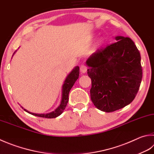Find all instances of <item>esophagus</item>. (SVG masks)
<instances>
[{
	"label": "esophagus",
	"mask_w": 154,
	"mask_h": 154,
	"mask_svg": "<svg viewBox=\"0 0 154 154\" xmlns=\"http://www.w3.org/2000/svg\"><path fill=\"white\" fill-rule=\"evenodd\" d=\"M80 70L81 73L85 74V73H86V71H87V67H86V66H85V65H82V66H80Z\"/></svg>",
	"instance_id": "esophagus-1"
}]
</instances>
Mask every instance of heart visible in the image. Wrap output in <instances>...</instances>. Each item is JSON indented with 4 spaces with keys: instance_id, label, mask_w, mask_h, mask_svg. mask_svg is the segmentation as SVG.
Instances as JSON below:
<instances>
[{
    "instance_id": "b5f03b06",
    "label": "heart",
    "mask_w": 154,
    "mask_h": 154,
    "mask_svg": "<svg viewBox=\"0 0 154 154\" xmlns=\"http://www.w3.org/2000/svg\"><path fill=\"white\" fill-rule=\"evenodd\" d=\"M104 39L100 38V39H98V40L97 42V43H96V44H97V47H100V46H102L104 44Z\"/></svg>"
}]
</instances>
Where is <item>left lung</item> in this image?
<instances>
[{"instance_id":"8db88e82","label":"left lung","mask_w":154,"mask_h":154,"mask_svg":"<svg viewBox=\"0 0 154 154\" xmlns=\"http://www.w3.org/2000/svg\"><path fill=\"white\" fill-rule=\"evenodd\" d=\"M115 39L117 42L96 51L86 62L92 81V102L106 112L131 103L142 80L141 56L134 42L123 36Z\"/></svg>"}]
</instances>
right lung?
Returning a JSON list of instances; mask_svg holds the SVG:
<instances>
[{
  "label": "right lung",
  "mask_w": 154,
  "mask_h": 154,
  "mask_svg": "<svg viewBox=\"0 0 154 154\" xmlns=\"http://www.w3.org/2000/svg\"><path fill=\"white\" fill-rule=\"evenodd\" d=\"M15 52L16 51H14V53H15ZM14 53L13 54V55L14 54ZM79 74H80L79 67H78V66H76V67H75L70 72V73L68 75L67 77L66 78L64 82H63L62 85V98H61L60 104L54 111H52L51 112L45 113V114H37V113L31 112L21 106L22 107V109H24L25 111L27 112L28 113H29V114H31L35 116H37V117H39L51 119V118H56L57 117H58V116H60L63 112L66 105H67V103L69 100V98H68L69 92L70 91L72 86H73V85H74L75 82H76L78 77H79Z\"/></svg>",
  "instance_id": "obj_1"
}]
</instances>
